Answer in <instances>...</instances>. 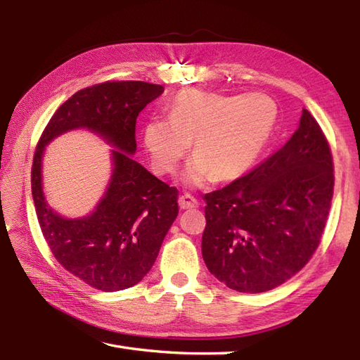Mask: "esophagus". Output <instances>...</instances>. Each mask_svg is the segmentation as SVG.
<instances>
[{
	"mask_svg": "<svg viewBox=\"0 0 360 360\" xmlns=\"http://www.w3.org/2000/svg\"><path fill=\"white\" fill-rule=\"evenodd\" d=\"M178 202H179V207H181L182 210L198 207V201L195 200V198H193L192 195H182V196H179Z\"/></svg>",
	"mask_w": 360,
	"mask_h": 360,
	"instance_id": "obj_1",
	"label": "esophagus"
}]
</instances>
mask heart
Returning <instances> with one entry per match:
<instances>
[{"label":"heart","mask_w":360,"mask_h":360,"mask_svg":"<svg viewBox=\"0 0 360 360\" xmlns=\"http://www.w3.org/2000/svg\"><path fill=\"white\" fill-rule=\"evenodd\" d=\"M269 96L218 94L184 89L173 97L168 117H150L142 128L143 148L159 174L173 173L187 150L195 158L184 172L190 186L233 181L257 162L277 125Z\"/></svg>","instance_id":"1"}]
</instances>
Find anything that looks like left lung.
<instances>
[{"mask_svg":"<svg viewBox=\"0 0 360 360\" xmlns=\"http://www.w3.org/2000/svg\"><path fill=\"white\" fill-rule=\"evenodd\" d=\"M333 156L308 110L283 147L205 200L202 258L238 292L280 286L314 254L331 207Z\"/></svg>","mask_w":360,"mask_h":360,"instance_id":"obj_1","label":"left lung"}]
</instances>
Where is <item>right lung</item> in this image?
I'll list each match as a JSON object with an SVG mask.
<instances>
[{
	"instance_id": "1",
	"label": "right lung",
	"mask_w": 360,
	"mask_h": 360,
	"mask_svg": "<svg viewBox=\"0 0 360 360\" xmlns=\"http://www.w3.org/2000/svg\"><path fill=\"white\" fill-rule=\"evenodd\" d=\"M162 93L164 86L134 80L80 89L56 111L37 145L32 198L44 240L68 272L105 292L131 288L148 274L178 217V190L133 159L136 119ZM82 127L112 145L113 170L95 210L66 219L44 198L42 155L56 136Z\"/></svg>"
}]
</instances>
